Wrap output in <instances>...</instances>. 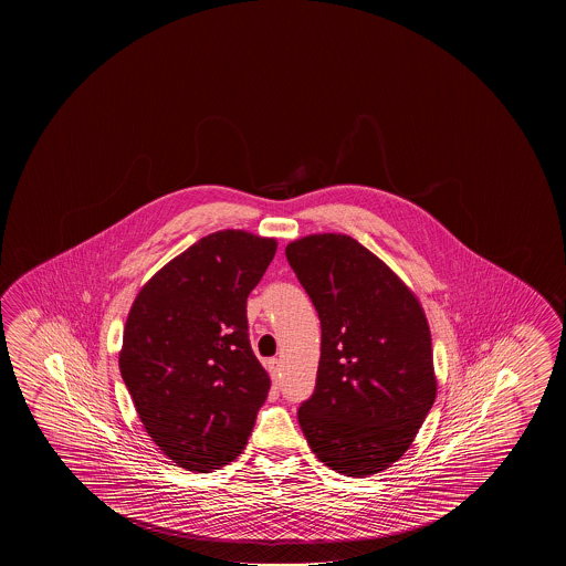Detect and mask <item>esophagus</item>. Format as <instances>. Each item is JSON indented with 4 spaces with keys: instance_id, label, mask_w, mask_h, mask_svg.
Wrapping results in <instances>:
<instances>
[{
    "instance_id": "obj_1",
    "label": "esophagus",
    "mask_w": 566,
    "mask_h": 566,
    "mask_svg": "<svg viewBox=\"0 0 566 566\" xmlns=\"http://www.w3.org/2000/svg\"><path fill=\"white\" fill-rule=\"evenodd\" d=\"M266 369H269L270 379H272V382H274V385H279L280 371H282L280 359H269V361H266Z\"/></svg>"
}]
</instances>
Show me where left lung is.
<instances>
[{"instance_id":"8db88e82","label":"left lung","mask_w":566,"mask_h":566,"mask_svg":"<svg viewBox=\"0 0 566 566\" xmlns=\"http://www.w3.org/2000/svg\"><path fill=\"white\" fill-rule=\"evenodd\" d=\"M286 259L322 322L314 395L297 410L302 432L335 472H382L434 405L427 315L405 282L347 234L290 242Z\"/></svg>"}]
</instances>
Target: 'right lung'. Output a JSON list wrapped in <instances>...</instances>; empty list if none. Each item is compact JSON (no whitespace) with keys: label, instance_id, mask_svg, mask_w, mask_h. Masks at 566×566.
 Instances as JSON below:
<instances>
[{"label":"right lung","instance_id":"right-lung-1","mask_svg":"<svg viewBox=\"0 0 566 566\" xmlns=\"http://www.w3.org/2000/svg\"><path fill=\"white\" fill-rule=\"evenodd\" d=\"M276 247L251 232H213L167 262L132 304L122 379L149 438L191 472H213L241 454L269 397L247 297Z\"/></svg>","mask_w":566,"mask_h":566}]
</instances>
